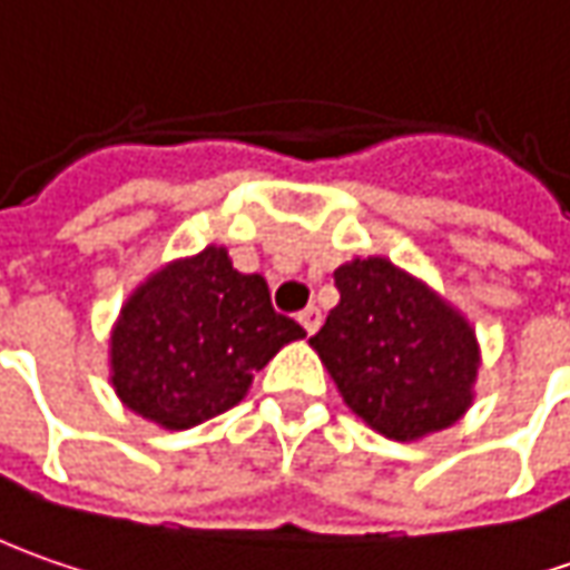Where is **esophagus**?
<instances>
[{
	"instance_id": "1",
	"label": "esophagus",
	"mask_w": 570,
	"mask_h": 570,
	"mask_svg": "<svg viewBox=\"0 0 570 570\" xmlns=\"http://www.w3.org/2000/svg\"><path fill=\"white\" fill-rule=\"evenodd\" d=\"M299 324H303L308 334H315L322 327V308L318 305H305L303 312H299Z\"/></svg>"
}]
</instances>
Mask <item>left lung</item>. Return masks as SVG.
I'll use <instances>...</instances> for the list:
<instances>
[{
  "instance_id": "1",
  "label": "left lung",
  "mask_w": 570,
  "mask_h": 570,
  "mask_svg": "<svg viewBox=\"0 0 570 570\" xmlns=\"http://www.w3.org/2000/svg\"><path fill=\"white\" fill-rule=\"evenodd\" d=\"M334 284L341 303L308 344L350 410L397 442L461 420L480 363L470 324L384 258L337 267Z\"/></svg>"
}]
</instances>
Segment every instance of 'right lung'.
I'll return each mask as SVG.
<instances>
[{
    "instance_id": "1",
    "label": "right lung",
    "mask_w": 570,
    "mask_h": 570,
    "mask_svg": "<svg viewBox=\"0 0 570 570\" xmlns=\"http://www.w3.org/2000/svg\"><path fill=\"white\" fill-rule=\"evenodd\" d=\"M305 337L271 305L258 274H239L224 248L154 274L112 331V387L128 410L191 429L246 397L252 375Z\"/></svg>"
}]
</instances>
